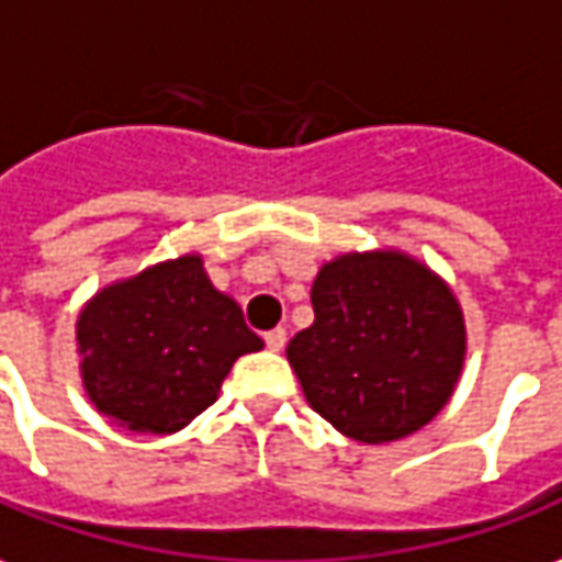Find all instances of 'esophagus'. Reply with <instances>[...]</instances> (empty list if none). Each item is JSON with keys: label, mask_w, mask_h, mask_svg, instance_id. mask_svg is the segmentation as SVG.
I'll return each instance as SVG.
<instances>
[{"label": "esophagus", "mask_w": 562, "mask_h": 562, "mask_svg": "<svg viewBox=\"0 0 562 562\" xmlns=\"http://www.w3.org/2000/svg\"><path fill=\"white\" fill-rule=\"evenodd\" d=\"M262 339H266V348H269V351H281V348L288 346V333L281 330V327L269 330Z\"/></svg>", "instance_id": "obj_1"}]
</instances>
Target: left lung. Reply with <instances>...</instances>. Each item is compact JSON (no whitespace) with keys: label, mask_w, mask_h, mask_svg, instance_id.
Listing matches in <instances>:
<instances>
[{"label":"left lung","mask_w":562,"mask_h":562,"mask_svg":"<svg viewBox=\"0 0 562 562\" xmlns=\"http://www.w3.org/2000/svg\"><path fill=\"white\" fill-rule=\"evenodd\" d=\"M315 324L288 346L305 401L336 431L389 443L447 406L465 363L450 284L401 250L342 254L312 284Z\"/></svg>","instance_id":"1"}]
</instances>
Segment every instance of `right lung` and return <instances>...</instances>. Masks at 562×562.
I'll list each match as a JSON object with an SVG mask.
<instances>
[{"label": "right lung", "instance_id": "1", "mask_svg": "<svg viewBox=\"0 0 562 562\" xmlns=\"http://www.w3.org/2000/svg\"><path fill=\"white\" fill-rule=\"evenodd\" d=\"M76 342L97 413L137 435L186 428L214 404L232 363L262 348L199 254L97 290L79 312Z\"/></svg>", "mask_w": 562, "mask_h": 562}]
</instances>
